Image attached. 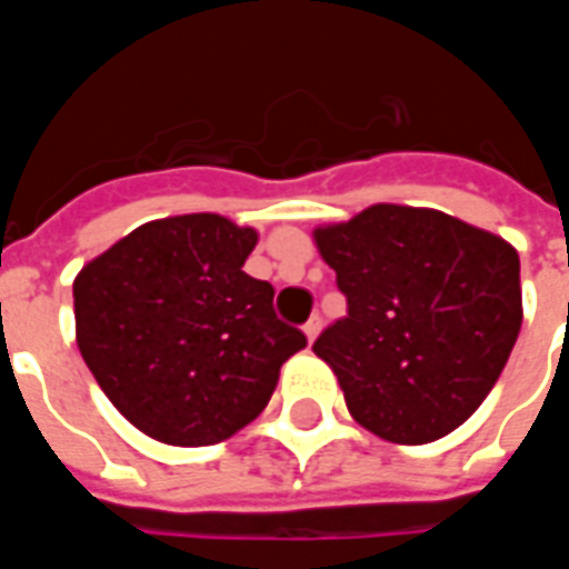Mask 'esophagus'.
Here are the masks:
<instances>
[{
	"instance_id": "1",
	"label": "esophagus",
	"mask_w": 569,
	"mask_h": 569,
	"mask_svg": "<svg viewBox=\"0 0 569 569\" xmlns=\"http://www.w3.org/2000/svg\"><path fill=\"white\" fill-rule=\"evenodd\" d=\"M320 329H322V320H320V317H310V320L305 322V335H308L310 345L317 341V335H320Z\"/></svg>"
}]
</instances>
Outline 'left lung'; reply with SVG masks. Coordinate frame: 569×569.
Wrapping results in <instances>:
<instances>
[{
    "label": "left lung",
    "instance_id": "8db88e82",
    "mask_svg": "<svg viewBox=\"0 0 569 569\" xmlns=\"http://www.w3.org/2000/svg\"><path fill=\"white\" fill-rule=\"evenodd\" d=\"M347 296L317 338L357 423L427 445L472 418L521 332L512 243L427 207L375 203L313 231Z\"/></svg>",
    "mask_w": 569,
    "mask_h": 569
}]
</instances>
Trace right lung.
<instances>
[{
	"label": "right lung",
	"mask_w": 569,
	"mask_h": 569,
	"mask_svg": "<svg viewBox=\"0 0 569 569\" xmlns=\"http://www.w3.org/2000/svg\"><path fill=\"white\" fill-rule=\"evenodd\" d=\"M256 243V228L188 212L140 224L76 277L81 359L149 439H231L264 411L280 366L308 347L277 320L273 286L243 271Z\"/></svg>",
	"instance_id": "obj_1"
}]
</instances>
